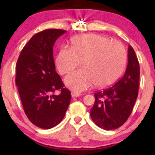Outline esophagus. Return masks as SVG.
<instances>
[{
  "mask_svg": "<svg viewBox=\"0 0 155 155\" xmlns=\"http://www.w3.org/2000/svg\"><path fill=\"white\" fill-rule=\"evenodd\" d=\"M80 95H81V94L78 93V92H71V96L73 97H77Z\"/></svg>",
  "mask_w": 155,
  "mask_h": 155,
  "instance_id": "1",
  "label": "esophagus"
}]
</instances>
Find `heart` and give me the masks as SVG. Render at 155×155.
Instances as JSON below:
<instances>
[{"label":"heart","instance_id":"obj_1","mask_svg":"<svg viewBox=\"0 0 155 155\" xmlns=\"http://www.w3.org/2000/svg\"><path fill=\"white\" fill-rule=\"evenodd\" d=\"M82 62L83 68L68 74L66 86L74 92L87 90L95 83L105 87L116 81L122 75L127 54L124 46L108 37L93 33L76 35L71 39V48L63 47L57 55L58 71L64 75Z\"/></svg>","mask_w":155,"mask_h":155}]
</instances>
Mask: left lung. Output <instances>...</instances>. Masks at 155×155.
I'll list each match as a JSON object with an SVG mask.
<instances>
[{
  "mask_svg": "<svg viewBox=\"0 0 155 155\" xmlns=\"http://www.w3.org/2000/svg\"><path fill=\"white\" fill-rule=\"evenodd\" d=\"M127 58L128 64L124 76L111 87L94 95L95 101L90 116L96 125L106 130L118 128L127 121L138 97L140 67L130 45Z\"/></svg>",
  "mask_w": 155,
  "mask_h": 155,
  "instance_id": "8db88e82",
  "label": "left lung"
}]
</instances>
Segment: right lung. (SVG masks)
I'll return each instance as SVG.
<instances>
[{
    "mask_svg": "<svg viewBox=\"0 0 155 155\" xmlns=\"http://www.w3.org/2000/svg\"><path fill=\"white\" fill-rule=\"evenodd\" d=\"M65 31L47 29L36 33L21 51L16 65V85L25 114L37 127H54L63 120L71 100L55 71L53 46ZM60 90L61 94H53Z\"/></svg>",
    "mask_w": 155,
    "mask_h": 155,
    "instance_id": "obj_1",
    "label": "right lung"
}]
</instances>
